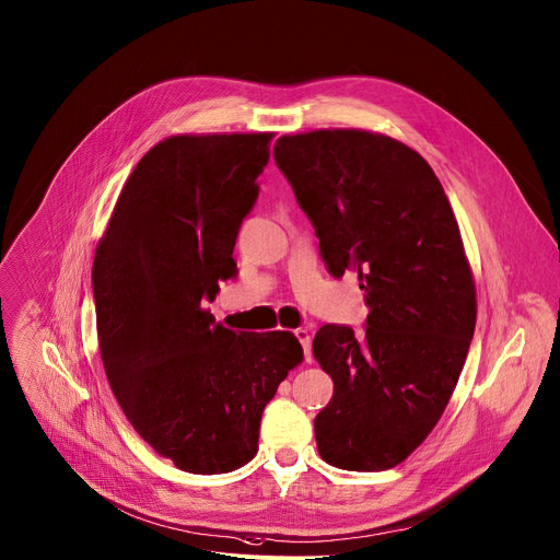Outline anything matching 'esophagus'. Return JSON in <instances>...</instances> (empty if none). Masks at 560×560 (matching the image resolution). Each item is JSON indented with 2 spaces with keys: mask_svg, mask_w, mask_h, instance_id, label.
<instances>
[{
  "mask_svg": "<svg viewBox=\"0 0 560 560\" xmlns=\"http://www.w3.org/2000/svg\"><path fill=\"white\" fill-rule=\"evenodd\" d=\"M293 335H295V339L301 341V346L305 350V359L312 361V335L307 330H303V327H299V330H293Z\"/></svg>",
  "mask_w": 560,
  "mask_h": 560,
  "instance_id": "esophagus-1",
  "label": "esophagus"
}]
</instances>
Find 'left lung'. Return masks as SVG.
Here are the masks:
<instances>
[{"instance_id": "8db88e82", "label": "left lung", "mask_w": 560, "mask_h": 560, "mask_svg": "<svg viewBox=\"0 0 560 560\" xmlns=\"http://www.w3.org/2000/svg\"><path fill=\"white\" fill-rule=\"evenodd\" d=\"M273 158L332 276L357 273L366 335L323 325L314 357L335 380L316 447L335 468L402 464L441 420L464 371L477 289L441 180L407 144L361 128L282 136Z\"/></svg>"}]
</instances>
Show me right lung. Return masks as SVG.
<instances>
[{"mask_svg": "<svg viewBox=\"0 0 560 560\" xmlns=\"http://www.w3.org/2000/svg\"><path fill=\"white\" fill-rule=\"evenodd\" d=\"M271 140L158 142L124 183L94 253L96 337L115 398L158 454L194 475L250 462L265 407L303 361L291 332H233L203 307L237 273L235 240Z\"/></svg>", "mask_w": 560, "mask_h": 560, "instance_id": "obj_1", "label": "right lung"}]
</instances>
